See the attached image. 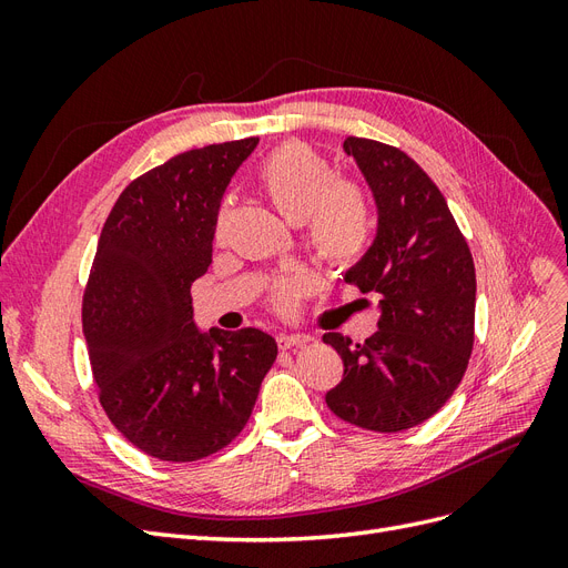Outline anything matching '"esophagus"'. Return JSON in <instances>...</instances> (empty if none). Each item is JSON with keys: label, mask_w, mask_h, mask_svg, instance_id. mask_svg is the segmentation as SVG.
<instances>
[{"label": "esophagus", "mask_w": 568, "mask_h": 568, "mask_svg": "<svg viewBox=\"0 0 568 568\" xmlns=\"http://www.w3.org/2000/svg\"><path fill=\"white\" fill-rule=\"evenodd\" d=\"M311 341H313V336H307V334H286V332H282L277 336V346L282 351H288V348H296V346H305V343H311Z\"/></svg>", "instance_id": "obj_1"}]
</instances>
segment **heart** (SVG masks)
I'll list each match as a JSON object with an SVG mask.
<instances>
[{
    "instance_id": "1",
    "label": "heart",
    "mask_w": 568,
    "mask_h": 568,
    "mask_svg": "<svg viewBox=\"0 0 568 568\" xmlns=\"http://www.w3.org/2000/svg\"><path fill=\"white\" fill-rule=\"evenodd\" d=\"M265 196L288 222L307 225L313 248L326 263L346 267L369 248L374 217L367 196L355 184L338 182L336 170L307 144L274 149L257 168ZM294 284L280 288L288 303Z\"/></svg>"
}]
</instances>
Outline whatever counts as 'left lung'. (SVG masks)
Instances as JSON below:
<instances>
[{"label": "left lung", "instance_id": "obj_1", "mask_svg": "<svg viewBox=\"0 0 568 568\" xmlns=\"http://www.w3.org/2000/svg\"><path fill=\"white\" fill-rule=\"evenodd\" d=\"M343 151L376 205L374 242L343 280L379 294L382 315L365 343L322 336L343 359L324 400L343 422L395 434L434 417L467 372L476 272L448 201L407 153L363 136Z\"/></svg>", "mask_w": 568, "mask_h": 568}]
</instances>
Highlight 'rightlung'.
Masks as SVG:
<instances>
[{"instance_id": "obj_1", "label": "right lung", "mask_w": 568, "mask_h": 568, "mask_svg": "<svg viewBox=\"0 0 568 568\" xmlns=\"http://www.w3.org/2000/svg\"><path fill=\"white\" fill-rule=\"evenodd\" d=\"M255 136L184 151L136 178L101 230L82 301L99 398L134 448L194 462L246 426L277 357L261 329L201 332L192 284L213 263L225 189Z\"/></svg>"}]
</instances>
